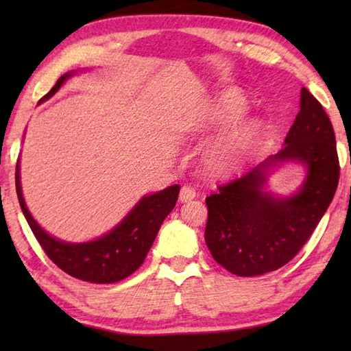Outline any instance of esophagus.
I'll use <instances>...</instances> for the list:
<instances>
[{
    "instance_id": "esophagus-1",
    "label": "esophagus",
    "mask_w": 351,
    "mask_h": 351,
    "mask_svg": "<svg viewBox=\"0 0 351 351\" xmlns=\"http://www.w3.org/2000/svg\"><path fill=\"white\" fill-rule=\"evenodd\" d=\"M195 197H197V190H195L192 186H182L181 187V192H180L181 203H187V201H192Z\"/></svg>"
}]
</instances>
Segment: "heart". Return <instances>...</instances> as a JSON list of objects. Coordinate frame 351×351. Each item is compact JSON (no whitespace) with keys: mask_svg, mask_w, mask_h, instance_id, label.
Listing matches in <instances>:
<instances>
[{"mask_svg":"<svg viewBox=\"0 0 351 351\" xmlns=\"http://www.w3.org/2000/svg\"><path fill=\"white\" fill-rule=\"evenodd\" d=\"M246 110V104L237 94H223L218 100L217 110L213 112V117L218 122H228L240 117ZM257 134V123H247L240 130H237L234 134H230L228 139L221 142L215 150L210 153L209 164L212 169L223 170L234 162L239 161L241 153L245 152L249 142Z\"/></svg>","mask_w":351,"mask_h":351,"instance_id":"heart-1","label":"heart"}]
</instances>
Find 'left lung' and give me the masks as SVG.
I'll return each mask as SVG.
<instances>
[{"mask_svg": "<svg viewBox=\"0 0 351 351\" xmlns=\"http://www.w3.org/2000/svg\"><path fill=\"white\" fill-rule=\"evenodd\" d=\"M280 152L240 178L218 186L206 198L204 240L213 260L240 277L282 268L304 247L328 209L339 184L335 130L324 106L302 88L300 111ZM297 158L307 164L301 192L276 200L261 190L264 170L276 160Z\"/></svg>", "mask_w": 351, "mask_h": 351, "instance_id": "left-lung-1", "label": "left lung"}]
</instances>
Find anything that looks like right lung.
<instances>
[{"label": "right lung", "mask_w": 351, "mask_h": 351, "mask_svg": "<svg viewBox=\"0 0 351 351\" xmlns=\"http://www.w3.org/2000/svg\"><path fill=\"white\" fill-rule=\"evenodd\" d=\"M69 75L71 73L62 75L41 100L49 99ZM15 187L26 221L45 254L66 274L91 283L123 280L144 263L159 228L165 217L173 210L180 193V186L175 184L150 197H144L110 234L96 241L69 245L47 235L31 217L23 199L19 164L15 171Z\"/></svg>", "instance_id": "add662e5"}]
</instances>
